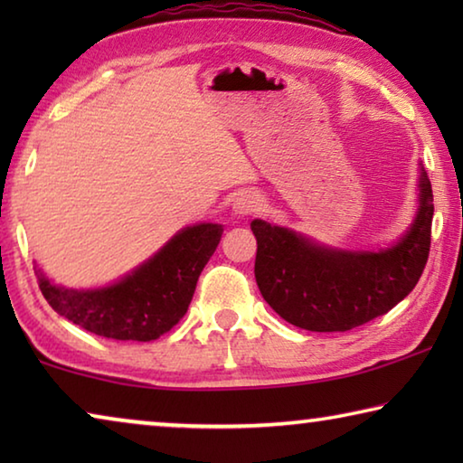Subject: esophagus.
<instances>
[{"label":"esophagus","instance_id":"esophagus-1","mask_svg":"<svg viewBox=\"0 0 463 463\" xmlns=\"http://www.w3.org/2000/svg\"><path fill=\"white\" fill-rule=\"evenodd\" d=\"M261 206H263L261 198L253 192H242L232 202L234 214H239V216H249V214L261 213Z\"/></svg>","mask_w":463,"mask_h":463}]
</instances>
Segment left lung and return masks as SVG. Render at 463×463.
<instances>
[{
    "label": "left lung",
    "instance_id": "8db88e82",
    "mask_svg": "<svg viewBox=\"0 0 463 463\" xmlns=\"http://www.w3.org/2000/svg\"><path fill=\"white\" fill-rule=\"evenodd\" d=\"M433 190L420 169L419 214L394 247L339 250L284 226L250 222L257 239L255 279L265 302L289 325L345 333L386 315L417 286L430 249Z\"/></svg>",
    "mask_w": 463,
    "mask_h": 463
}]
</instances>
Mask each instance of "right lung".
<instances>
[{"label":"right lung","instance_id":"obj_1","mask_svg":"<svg viewBox=\"0 0 463 463\" xmlns=\"http://www.w3.org/2000/svg\"><path fill=\"white\" fill-rule=\"evenodd\" d=\"M221 237V224H194L112 286L69 289L51 284L38 269V288L54 312L85 331L116 341H153L187 312Z\"/></svg>","mask_w":463,"mask_h":463}]
</instances>
